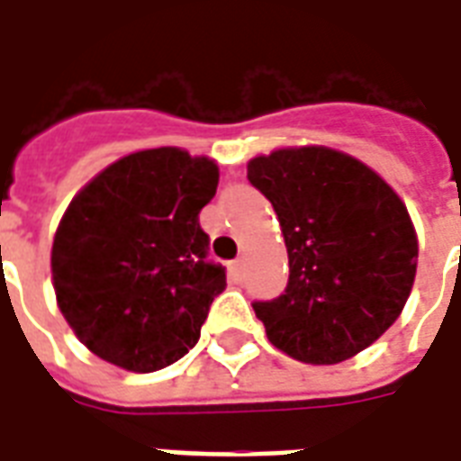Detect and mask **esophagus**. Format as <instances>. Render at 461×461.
<instances>
[{
	"label": "esophagus",
	"instance_id": "1",
	"mask_svg": "<svg viewBox=\"0 0 461 461\" xmlns=\"http://www.w3.org/2000/svg\"><path fill=\"white\" fill-rule=\"evenodd\" d=\"M231 269L237 271V274H241V271H244V257H237V259L231 261Z\"/></svg>",
	"mask_w": 461,
	"mask_h": 461
}]
</instances>
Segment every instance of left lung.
Here are the masks:
<instances>
[{
    "mask_svg": "<svg viewBox=\"0 0 461 461\" xmlns=\"http://www.w3.org/2000/svg\"><path fill=\"white\" fill-rule=\"evenodd\" d=\"M247 177L271 202L289 251L286 291L254 301L269 340L311 366L357 356L395 323L415 284L407 207L375 170L323 145L259 155Z\"/></svg>",
    "mask_w": 461,
    "mask_h": 461,
    "instance_id": "1",
    "label": "left lung"
}]
</instances>
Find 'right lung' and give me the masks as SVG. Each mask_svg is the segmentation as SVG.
Returning a JSON list of instances; mask_svg holds the SVG:
<instances>
[{
	"label": "right lung",
	"instance_id": "obj_1",
	"mask_svg": "<svg viewBox=\"0 0 461 461\" xmlns=\"http://www.w3.org/2000/svg\"><path fill=\"white\" fill-rule=\"evenodd\" d=\"M220 167L180 148L131 152L76 194L56 230V303L91 353L152 373L200 340L214 296L227 286L207 261L200 212Z\"/></svg>",
	"mask_w": 461,
	"mask_h": 461
}]
</instances>
